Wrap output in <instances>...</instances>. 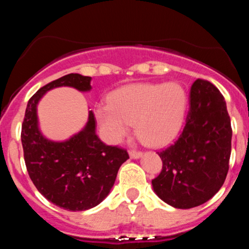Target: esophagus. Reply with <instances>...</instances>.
<instances>
[{
    "label": "esophagus",
    "instance_id": "1",
    "mask_svg": "<svg viewBox=\"0 0 249 249\" xmlns=\"http://www.w3.org/2000/svg\"><path fill=\"white\" fill-rule=\"evenodd\" d=\"M128 154H130V157L132 159H138L142 156V152H141V151H130Z\"/></svg>",
    "mask_w": 249,
    "mask_h": 249
}]
</instances>
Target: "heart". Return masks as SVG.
Here are the masks:
<instances>
[{"instance_id": "heart-1", "label": "heart", "mask_w": 249, "mask_h": 249, "mask_svg": "<svg viewBox=\"0 0 249 249\" xmlns=\"http://www.w3.org/2000/svg\"><path fill=\"white\" fill-rule=\"evenodd\" d=\"M187 103L186 91L179 83H136L113 91L108 103L97 105L95 113L108 142L123 141L134 124L144 144L159 147L178 136Z\"/></svg>"}]
</instances>
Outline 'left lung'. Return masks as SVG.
<instances>
[{
	"label": "left lung",
	"instance_id": "1",
	"mask_svg": "<svg viewBox=\"0 0 249 249\" xmlns=\"http://www.w3.org/2000/svg\"><path fill=\"white\" fill-rule=\"evenodd\" d=\"M231 148L232 127L224 96L212 83L196 79L184 130L173 145L158 152L162 170L152 180L153 191L176 208L202 205L224 185Z\"/></svg>",
	"mask_w": 249,
	"mask_h": 249
}]
</instances>
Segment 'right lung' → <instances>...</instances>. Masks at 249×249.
Here are the masks:
<instances>
[{"label":"right lung","instance_id":"right-lung-1","mask_svg":"<svg viewBox=\"0 0 249 249\" xmlns=\"http://www.w3.org/2000/svg\"><path fill=\"white\" fill-rule=\"evenodd\" d=\"M90 83L91 77L69 73L44 85L28 102L22 124V146L31 181L45 199L73 212L90 210L107 198L128 153L98 138L92 111H89L85 127L70 139H47L38 127L37 104L51 89L70 87L87 92Z\"/></svg>","mask_w":249,"mask_h":249}]
</instances>
